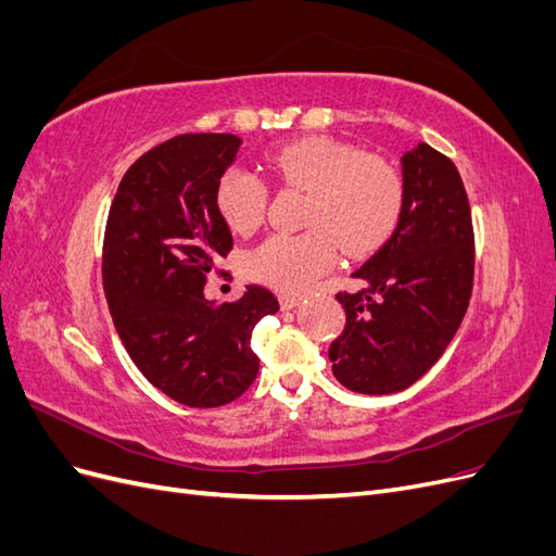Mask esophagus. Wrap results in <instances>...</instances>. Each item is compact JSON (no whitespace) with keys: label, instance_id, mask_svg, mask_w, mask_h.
<instances>
[{"label":"esophagus","instance_id":"obj_1","mask_svg":"<svg viewBox=\"0 0 556 556\" xmlns=\"http://www.w3.org/2000/svg\"><path fill=\"white\" fill-rule=\"evenodd\" d=\"M301 304V296H280V308L282 311H292V308H296Z\"/></svg>","mask_w":556,"mask_h":556}]
</instances>
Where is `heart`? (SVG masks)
<instances>
[{
  "label": "heart",
  "instance_id": "heart-1",
  "mask_svg": "<svg viewBox=\"0 0 556 556\" xmlns=\"http://www.w3.org/2000/svg\"><path fill=\"white\" fill-rule=\"evenodd\" d=\"M266 164L282 182L311 192L301 233H274L245 260L250 278L280 292H304L336 262L366 257L390 241L406 208V180L399 166L362 148L306 137L266 153ZM215 204L229 229L255 231L266 213L268 185L237 166L215 190Z\"/></svg>",
  "mask_w": 556,
  "mask_h": 556
}]
</instances>
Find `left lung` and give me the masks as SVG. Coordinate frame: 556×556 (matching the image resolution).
<instances>
[{
	"mask_svg": "<svg viewBox=\"0 0 556 556\" xmlns=\"http://www.w3.org/2000/svg\"><path fill=\"white\" fill-rule=\"evenodd\" d=\"M406 208L376 255L339 292L345 329L329 345L331 371L359 394H394L422 378L457 333L473 292L476 239L462 176L417 143L401 157Z\"/></svg>",
	"mask_w": 556,
	"mask_h": 556,
	"instance_id": "8db88e82",
	"label": "left lung"
}]
</instances>
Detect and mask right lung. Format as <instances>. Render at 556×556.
Listing matches in <instances>:
<instances>
[{"instance_id":"add662e5","label":"right lung","mask_w":556,"mask_h":556,"mask_svg":"<svg viewBox=\"0 0 556 556\" xmlns=\"http://www.w3.org/2000/svg\"><path fill=\"white\" fill-rule=\"evenodd\" d=\"M233 134H180L148 150L117 185L104 233V292L131 362L166 396L192 408L239 399L257 378L252 329L276 313L260 285L231 304L204 296L231 231L215 190L237 160Z\"/></svg>"}]
</instances>
